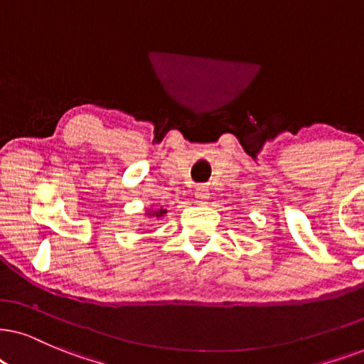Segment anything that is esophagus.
Masks as SVG:
<instances>
[{
  "label": "esophagus",
  "mask_w": 364,
  "mask_h": 364,
  "mask_svg": "<svg viewBox=\"0 0 364 364\" xmlns=\"http://www.w3.org/2000/svg\"><path fill=\"white\" fill-rule=\"evenodd\" d=\"M195 198L198 200V203H200V205H205V203H206V200H208V198H210V191H208V188H205V186H198V188H196V191H195Z\"/></svg>",
  "instance_id": "esophagus-1"
}]
</instances>
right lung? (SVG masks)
Here are the masks:
<instances>
[{"label": "right lung", "mask_w": 364, "mask_h": 364, "mask_svg": "<svg viewBox=\"0 0 364 364\" xmlns=\"http://www.w3.org/2000/svg\"><path fill=\"white\" fill-rule=\"evenodd\" d=\"M164 213H166V210H164V208H158V210L149 208V210H146V216H148V218L159 220V218H163Z\"/></svg>", "instance_id": "add662e5"}]
</instances>
